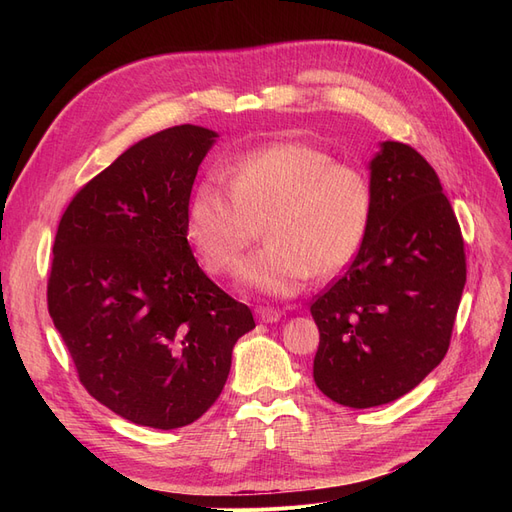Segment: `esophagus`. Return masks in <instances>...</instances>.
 I'll return each instance as SVG.
<instances>
[{
	"mask_svg": "<svg viewBox=\"0 0 512 512\" xmlns=\"http://www.w3.org/2000/svg\"><path fill=\"white\" fill-rule=\"evenodd\" d=\"M256 318L260 322H277L282 318L280 309H273V307H256Z\"/></svg>",
	"mask_w": 512,
	"mask_h": 512,
	"instance_id": "34e87169",
	"label": "esophagus"
}]
</instances>
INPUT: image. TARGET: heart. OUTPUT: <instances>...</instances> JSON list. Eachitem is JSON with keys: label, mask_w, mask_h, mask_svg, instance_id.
Segmentation results:
<instances>
[{"label": "heart", "mask_w": 512, "mask_h": 512, "mask_svg": "<svg viewBox=\"0 0 512 512\" xmlns=\"http://www.w3.org/2000/svg\"><path fill=\"white\" fill-rule=\"evenodd\" d=\"M228 185L207 179L188 207V239L215 275L235 271L260 226L267 245L245 262L241 282L292 297L314 273L342 271L367 237L374 194L359 166L305 143H273L224 166Z\"/></svg>", "instance_id": "obj_1"}]
</instances>
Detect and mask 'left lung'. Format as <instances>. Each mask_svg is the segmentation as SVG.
<instances>
[{
	"label": "left lung",
	"mask_w": 512,
	"mask_h": 512,
	"mask_svg": "<svg viewBox=\"0 0 512 512\" xmlns=\"http://www.w3.org/2000/svg\"><path fill=\"white\" fill-rule=\"evenodd\" d=\"M369 168L367 237L309 307L320 331L316 386L348 408L389 404L440 365L466 286L461 228L436 170L395 141Z\"/></svg>",
	"instance_id": "left-lung-1"
}]
</instances>
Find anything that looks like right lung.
I'll return each instance as SVG.
<instances>
[{
	"instance_id": "obj_1",
	"label": "right lung",
	"mask_w": 512,
	"mask_h": 512,
	"mask_svg": "<svg viewBox=\"0 0 512 512\" xmlns=\"http://www.w3.org/2000/svg\"><path fill=\"white\" fill-rule=\"evenodd\" d=\"M215 132L175 126L136 143L70 200L46 303L87 393L136 425L177 429L220 397L250 307L213 284L188 207Z\"/></svg>"
}]
</instances>
